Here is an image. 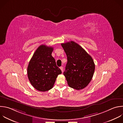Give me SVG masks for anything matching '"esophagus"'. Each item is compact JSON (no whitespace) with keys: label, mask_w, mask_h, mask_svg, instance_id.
Listing matches in <instances>:
<instances>
[{"label":"esophagus","mask_w":123,"mask_h":123,"mask_svg":"<svg viewBox=\"0 0 123 123\" xmlns=\"http://www.w3.org/2000/svg\"><path fill=\"white\" fill-rule=\"evenodd\" d=\"M60 69L61 70L62 72H63V67H60Z\"/></svg>","instance_id":"obj_1"}]
</instances>
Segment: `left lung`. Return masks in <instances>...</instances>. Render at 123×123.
<instances>
[{
  "label": "left lung",
  "instance_id": "8db88e82",
  "mask_svg": "<svg viewBox=\"0 0 123 123\" xmlns=\"http://www.w3.org/2000/svg\"><path fill=\"white\" fill-rule=\"evenodd\" d=\"M68 62L63 74L68 85L76 90L83 89L91 80L95 69L92 57L73 41L62 43Z\"/></svg>",
  "mask_w": 123,
  "mask_h": 123
}]
</instances>
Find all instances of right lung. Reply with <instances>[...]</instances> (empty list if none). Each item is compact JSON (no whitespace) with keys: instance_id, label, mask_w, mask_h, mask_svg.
<instances>
[{"instance_id":"obj_1","label":"right lung","mask_w":123,"mask_h":123,"mask_svg":"<svg viewBox=\"0 0 123 123\" xmlns=\"http://www.w3.org/2000/svg\"><path fill=\"white\" fill-rule=\"evenodd\" d=\"M53 50V47L45 45L39 46L29 62L28 78L38 91L45 92L52 89L57 76L62 73L52 55Z\"/></svg>"}]
</instances>
